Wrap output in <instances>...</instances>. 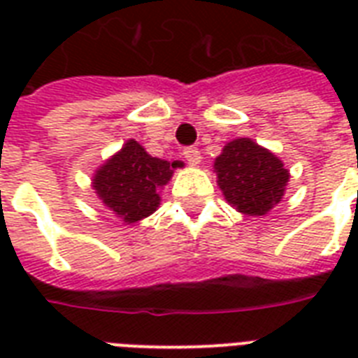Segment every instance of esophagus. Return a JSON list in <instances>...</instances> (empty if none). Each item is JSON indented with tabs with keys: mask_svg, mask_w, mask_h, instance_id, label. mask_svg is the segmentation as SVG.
Here are the masks:
<instances>
[{
	"mask_svg": "<svg viewBox=\"0 0 358 358\" xmlns=\"http://www.w3.org/2000/svg\"><path fill=\"white\" fill-rule=\"evenodd\" d=\"M184 157L189 165H199L201 163V152H199L196 146H187L184 150Z\"/></svg>",
	"mask_w": 358,
	"mask_h": 358,
	"instance_id": "34e87169",
	"label": "esophagus"
}]
</instances>
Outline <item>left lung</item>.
Wrapping results in <instances>:
<instances>
[{
  "label": "left lung",
  "mask_w": 358,
  "mask_h": 358,
  "mask_svg": "<svg viewBox=\"0 0 358 358\" xmlns=\"http://www.w3.org/2000/svg\"><path fill=\"white\" fill-rule=\"evenodd\" d=\"M219 189L243 215H266L282 201L289 171L271 150L249 137L230 141L215 157Z\"/></svg>",
  "instance_id": "obj_1"
}]
</instances>
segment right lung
Segmentation results:
<instances>
[{
  "label": "right lung",
  "mask_w": 358,
  "mask_h": 358,
  "mask_svg": "<svg viewBox=\"0 0 358 358\" xmlns=\"http://www.w3.org/2000/svg\"><path fill=\"white\" fill-rule=\"evenodd\" d=\"M176 167H182V162L152 157L137 141L128 139L96 169L91 185L113 217L135 224L159 208V191L173 178Z\"/></svg>",
  "instance_id": "add662e5"
}]
</instances>
